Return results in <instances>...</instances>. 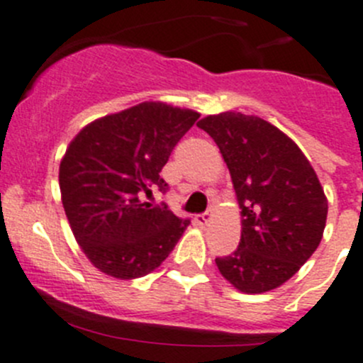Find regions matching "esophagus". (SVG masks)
<instances>
[{"label":"esophagus","mask_w":363,"mask_h":363,"mask_svg":"<svg viewBox=\"0 0 363 363\" xmlns=\"http://www.w3.org/2000/svg\"><path fill=\"white\" fill-rule=\"evenodd\" d=\"M195 223H197V225H208L209 223V220H211V213H201V215H195Z\"/></svg>","instance_id":"1"}]
</instances>
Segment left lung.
<instances>
[{"instance_id": "1", "label": "left lung", "mask_w": 363, "mask_h": 363, "mask_svg": "<svg viewBox=\"0 0 363 363\" xmlns=\"http://www.w3.org/2000/svg\"><path fill=\"white\" fill-rule=\"evenodd\" d=\"M197 125L218 145L242 209L238 249L216 267L240 292L277 289L323 240L328 201L317 174L289 135L262 118L229 111Z\"/></svg>"}]
</instances>
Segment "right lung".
<instances>
[{"instance_id":"add662e5","label":"right lung","mask_w":363,"mask_h":363,"mask_svg":"<svg viewBox=\"0 0 363 363\" xmlns=\"http://www.w3.org/2000/svg\"><path fill=\"white\" fill-rule=\"evenodd\" d=\"M201 114L143 101L94 120L60 161L59 184L71 231L89 262L118 279L157 269L189 225L152 189L168 191L162 166Z\"/></svg>"}]
</instances>
